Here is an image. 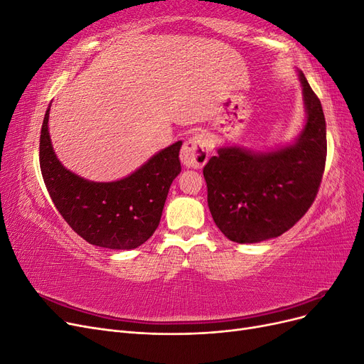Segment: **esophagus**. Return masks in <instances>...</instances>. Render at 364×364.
<instances>
[{
  "instance_id": "1",
  "label": "esophagus",
  "mask_w": 364,
  "mask_h": 364,
  "mask_svg": "<svg viewBox=\"0 0 364 364\" xmlns=\"http://www.w3.org/2000/svg\"><path fill=\"white\" fill-rule=\"evenodd\" d=\"M209 156V138L205 134H196L183 142L181 161L186 168H202Z\"/></svg>"
}]
</instances>
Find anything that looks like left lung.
Listing matches in <instances>:
<instances>
[{
  "instance_id": "1",
  "label": "left lung",
  "mask_w": 364,
  "mask_h": 364,
  "mask_svg": "<svg viewBox=\"0 0 364 364\" xmlns=\"http://www.w3.org/2000/svg\"><path fill=\"white\" fill-rule=\"evenodd\" d=\"M306 121L290 146L270 151L220 147L203 176L217 228L235 243L287 232L313 205L326 161V124L317 95L299 71Z\"/></svg>"
}]
</instances>
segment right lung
<instances>
[{"label":"right lung","mask_w":364,"mask_h":364,"mask_svg":"<svg viewBox=\"0 0 364 364\" xmlns=\"http://www.w3.org/2000/svg\"><path fill=\"white\" fill-rule=\"evenodd\" d=\"M50 107L41 129L39 164L54 206L90 245L129 250L155 232L171 182L181 173L182 141L153 155L142 167L115 182H92L67 170L53 150Z\"/></svg>","instance_id":"add662e5"}]
</instances>
